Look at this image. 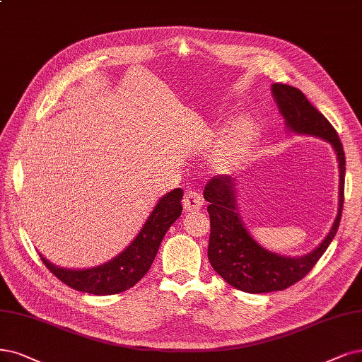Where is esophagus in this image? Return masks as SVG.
I'll use <instances>...</instances> for the list:
<instances>
[{"label":"esophagus","mask_w":362,"mask_h":362,"mask_svg":"<svg viewBox=\"0 0 362 362\" xmlns=\"http://www.w3.org/2000/svg\"><path fill=\"white\" fill-rule=\"evenodd\" d=\"M203 207V198L195 191H186L183 195L185 211H198Z\"/></svg>","instance_id":"esophagus-1"}]
</instances>
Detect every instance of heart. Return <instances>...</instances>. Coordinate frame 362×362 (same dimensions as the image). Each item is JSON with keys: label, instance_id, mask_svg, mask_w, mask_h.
Instances as JSON below:
<instances>
[{"label": "heart", "instance_id": "heart-1", "mask_svg": "<svg viewBox=\"0 0 362 362\" xmlns=\"http://www.w3.org/2000/svg\"><path fill=\"white\" fill-rule=\"evenodd\" d=\"M253 139H255L253 127L247 120H238L218 144L210 159L211 168L221 174L235 171L247 156Z\"/></svg>", "mask_w": 362, "mask_h": 362}]
</instances>
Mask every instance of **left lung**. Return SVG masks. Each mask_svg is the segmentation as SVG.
Instances as JSON below:
<instances>
[{"label": "left lung", "mask_w": 362, "mask_h": 362, "mask_svg": "<svg viewBox=\"0 0 362 362\" xmlns=\"http://www.w3.org/2000/svg\"><path fill=\"white\" fill-rule=\"evenodd\" d=\"M273 97L286 127L297 132L324 139L337 153L340 185L339 211L329 233L316 249L303 257H284L258 245L246 230L238 215L237 180L230 176H215L204 188L210 216L209 261L226 284L249 293L284 291L309 273L336 237L344 199L346 158L337 131L328 119L309 103L304 93L289 85L274 83Z\"/></svg>", "instance_id": "8db88e82"}]
</instances>
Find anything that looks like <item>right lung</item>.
Here are the masks:
<instances>
[{
    "label": "right lung",
    "instance_id": "add662e5",
    "mask_svg": "<svg viewBox=\"0 0 362 362\" xmlns=\"http://www.w3.org/2000/svg\"><path fill=\"white\" fill-rule=\"evenodd\" d=\"M182 197L183 191L180 188L160 197L137 237L109 262L92 269L71 270L49 262L43 255L40 258L52 274L73 289L93 296H113L124 292L140 282V279L149 272L165 233L182 215Z\"/></svg>",
    "mask_w": 362,
    "mask_h": 362
}]
</instances>
